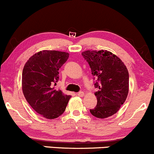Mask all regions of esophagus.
Here are the masks:
<instances>
[{
  "mask_svg": "<svg viewBox=\"0 0 154 154\" xmlns=\"http://www.w3.org/2000/svg\"><path fill=\"white\" fill-rule=\"evenodd\" d=\"M84 91H79V92H78V95H79V97H83L84 96Z\"/></svg>",
  "mask_w": 154,
  "mask_h": 154,
  "instance_id": "1",
  "label": "esophagus"
}]
</instances>
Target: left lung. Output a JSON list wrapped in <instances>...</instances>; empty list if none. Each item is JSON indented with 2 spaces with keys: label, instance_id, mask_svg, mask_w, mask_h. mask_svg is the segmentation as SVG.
<instances>
[{
  "label": "left lung",
  "instance_id": "1",
  "mask_svg": "<svg viewBox=\"0 0 154 154\" xmlns=\"http://www.w3.org/2000/svg\"><path fill=\"white\" fill-rule=\"evenodd\" d=\"M94 76L97 103L90 113L99 119L115 114L127 99L129 92V72L123 62L106 50L82 53Z\"/></svg>",
  "mask_w": 154,
  "mask_h": 154
}]
</instances>
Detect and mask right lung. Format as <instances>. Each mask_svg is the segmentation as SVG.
Segmentation results:
<instances>
[{
    "label": "right lung",
    "instance_id": "right-lung-1",
    "mask_svg": "<svg viewBox=\"0 0 154 154\" xmlns=\"http://www.w3.org/2000/svg\"><path fill=\"white\" fill-rule=\"evenodd\" d=\"M67 52L44 50L29 59L22 71V91L26 100L38 113L56 119L65 110L70 96L55 89L59 69L68 60Z\"/></svg>",
    "mask_w": 154,
    "mask_h": 154
}]
</instances>
